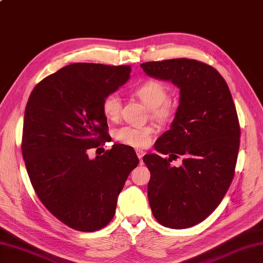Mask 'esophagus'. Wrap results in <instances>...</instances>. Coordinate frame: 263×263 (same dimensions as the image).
Masks as SVG:
<instances>
[{
    "label": "esophagus",
    "mask_w": 263,
    "mask_h": 263,
    "mask_svg": "<svg viewBox=\"0 0 263 263\" xmlns=\"http://www.w3.org/2000/svg\"><path fill=\"white\" fill-rule=\"evenodd\" d=\"M136 154H137V156H138V158H139V161H142L143 156L145 155V152L142 151V149H137V151H136Z\"/></svg>",
    "instance_id": "esophagus-1"
}]
</instances>
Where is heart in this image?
<instances>
[{
    "instance_id": "obj_1",
    "label": "heart",
    "mask_w": 263,
    "mask_h": 263,
    "mask_svg": "<svg viewBox=\"0 0 263 263\" xmlns=\"http://www.w3.org/2000/svg\"><path fill=\"white\" fill-rule=\"evenodd\" d=\"M135 95L149 108L152 117L161 123H166L173 116L172 107L167 104L168 91L163 83L148 80L142 83ZM102 114L109 120H117L121 110V101L117 93H110L102 101ZM154 128L152 126H123L116 130L119 142L134 147H145L149 144Z\"/></svg>"
}]
</instances>
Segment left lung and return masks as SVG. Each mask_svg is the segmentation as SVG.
Returning <instances> with one entry per match:
<instances>
[{"label": "left lung", "mask_w": 263, "mask_h": 263, "mask_svg": "<svg viewBox=\"0 0 263 263\" xmlns=\"http://www.w3.org/2000/svg\"><path fill=\"white\" fill-rule=\"evenodd\" d=\"M153 78L180 89V105L171 129L155 143L168 158L149 154L147 187L153 215L162 226L186 229L205 220L231 185L240 146V125L226 80L206 63L171 59L140 65ZM178 156L182 165L170 162Z\"/></svg>", "instance_id": "obj_1"}]
</instances>
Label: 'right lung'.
<instances>
[{
	"instance_id": "add662e5",
	"label": "right lung",
	"mask_w": 263,
	"mask_h": 263,
	"mask_svg": "<svg viewBox=\"0 0 263 263\" xmlns=\"http://www.w3.org/2000/svg\"><path fill=\"white\" fill-rule=\"evenodd\" d=\"M130 70L72 63L37 83L25 107L22 155L32 186L57 219L78 231H97L111 221L139 163L130 146L88 156L107 139L102 101L127 82Z\"/></svg>"
}]
</instances>
